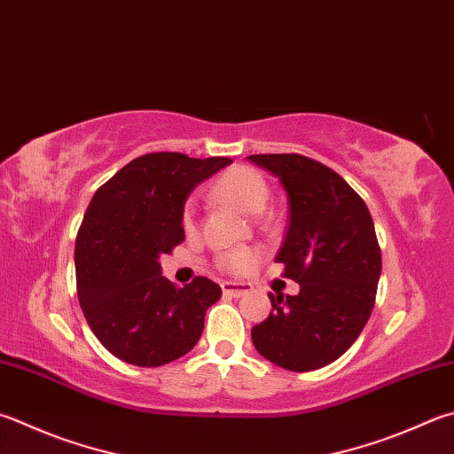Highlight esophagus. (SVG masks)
<instances>
[{
	"mask_svg": "<svg viewBox=\"0 0 454 454\" xmlns=\"http://www.w3.org/2000/svg\"><path fill=\"white\" fill-rule=\"evenodd\" d=\"M221 290H223V294H229V296H245L251 293V285H247V282H223L221 285Z\"/></svg>",
	"mask_w": 454,
	"mask_h": 454,
	"instance_id": "34e87169",
	"label": "esophagus"
}]
</instances>
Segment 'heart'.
<instances>
[{"label": "heart", "mask_w": 454, "mask_h": 454, "mask_svg": "<svg viewBox=\"0 0 454 454\" xmlns=\"http://www.w3.org/2000/svg\"><path fill=\"white\" fill-rule=\"evenodd\" d=\"M213 198L223 205H229L231 209L241 213V215H259L264 209L269 200V187L264 179L251 168L235 166L217 179L213 187ZM193 207L187 205L184 211V227H193ZM259 259V253L253 249H239L225 254V264L235 272H247Z\"/></svg>", "instance_id": "obj_1"}]
</instances>
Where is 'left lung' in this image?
Segmentation results:
<instances>
[{"mask_svg":"<svg viewBox=\"0 0 454 454\" xmlns=\"http://www.w3.org/2000/svg\"><path fill=\"white\" fill-rule=\"evenodd\" d=\"M286 192L288 227L277 262L301 285L296 296H270L269 318L251 330L262 357L290 372L336 362L373 310L381 253L370 209L333 169L301 153H259Z\"/></svg>","mask_w":454,"mask_h":454,"instance_id":"obj_1","label":"left lung"}]
</instances>
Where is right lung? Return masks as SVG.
Segmentation results:
<instances>
[{"mask_svg": "<svg viewBox=\"0 0 454 454\" xmlns=\"http://www.w3.org/2000/svg\"><path fill=\"white\" fill-rule=\"evenodd\" d=\"M231 158L177 152L132 160L98 187L76 235V293L94 336L126 364L158 367L198 344L221 286L195 277L184 288L161 277L160 256L184 241V207L198 184Z\"/></svg>", "mask_w": 454, "mask_h": 454, "instance_id": "1", "label": "right lung"}]
</instances>
